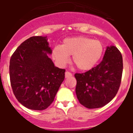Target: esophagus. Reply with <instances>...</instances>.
Here are the masks:
<instances>
[{"label": "esophagus", "mask_w": 133, "mask_h": 133, "mask_svg": "<svg viewBox=\"0 0 133 133\" xmlns=\"http://www.w3.org/2000/svg\"><path fill=\"white\" fill-rule=\"evenodd\" d=\"M72 76V73L70 72H69V71H66V72H65V78H69V77H71Z\"/></svg>", "instance_id": "obj_1"}]
</instances>
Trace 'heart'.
<instances>
[{"mask_svg":"<svg viewBox=\"0 0 133 133\" xmlns=\"http://www.w3.org/2000/svg\"><path fill=\"white\" fill-rule=\"evenodd\" d=\"M104 51L103 43L98 40L85 36H77L63 40L62 44L52 50V57L60 66H64L72 56L74 64L81 70L93 68L101 59Z\"/></svg>","mask_w":133,"mask_h":133,"instance_id":"1","label":"heart"}]
</instances>
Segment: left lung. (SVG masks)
Masks as SVG:
<instances>
[{
  "mask_svg": "<svg viewBox=\"0 0 133 133\" xmlns=\"http://www.w3.org/2000/svg\"><path fill=\"white\" fill-rule=\"evenodd\" d=\"M123 57L115 46L107 47L103 61L84 73H75L76 94L88 109L102 107L116 96L123 74Z\"/></svg>",
  "mask_w": 133,
  "mask_h": 133,
  "instance_id": "obj_1",
  "label": "left lung"
}]
</instances>
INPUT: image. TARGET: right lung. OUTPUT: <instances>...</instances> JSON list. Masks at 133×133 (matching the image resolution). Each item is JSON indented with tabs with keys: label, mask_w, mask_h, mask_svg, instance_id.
<instances>
[{
	"label": "right lung",
	"mask_w": 133,
	"mask_h": 133,
	"mask_svg": "<svg viewBox=\"0 0 133 133\" xmlns=\"http://www.w3.org/2000/svg\"><path fill=\"white\" fill-rule=\"evenodd\" d=\"M46 52L52 53L46 37L32 36L21 43L10 60L14 95L20 103L31 110L49 107L64 79L65 69L55 66Z\"/></svg>",
	"instance_id": "right-lung-1"
}]
</instances>
